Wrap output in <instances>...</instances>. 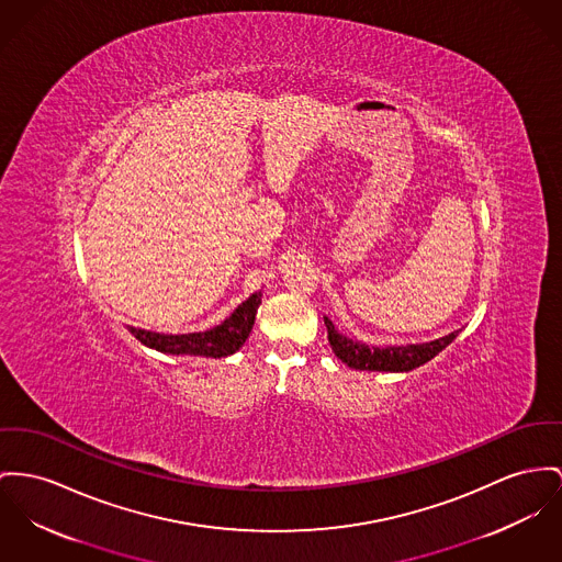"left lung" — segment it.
<instances>
[{
	"instance_id": "8db88e82",
	"label": "left lung",
	"mask_w": 562,
	"mask_h": 562,
	"mask_svg": "<svg viewBox=\"0 0 562 562\" xmlns=\"http://www.w3.org/2000/svg\"><path fill=\"white\" fill-rule=\"evenodd\" d=\"M328 328V340L338 360H342L347 367L356 371H385V373H407L428 360H432L439 351H443L453 338L458 337V330H453L448 337L437 338L430 342H417V345H390V347H369L364 342L351 340L340 335L335 324L324 317Z\"/></svg>"
}]
</instances>
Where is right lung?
<instances>
[{
  "mask_svg": "<svg viewBox=\"0 0 562 562\" xmlns=\"http://www.w3.org/2000/svg\"><path fill=\"white\" fill-rule=\"evenodd\" d=\"M262 304V290L251 294L245 302H240L234 313L224 319L220 326L204 330V333H189V335H159L143 328L127 326V330L138 338L143 345L157 349L161 353L172 356H204V358H227L236 353L245 340L251 335L256 324L258 306Z\"/></svg>",
  "mask_w": 562,
  "mask_h": 562,
  "instance_id": "1",
  "label": "right lung"
}]
</instances>
